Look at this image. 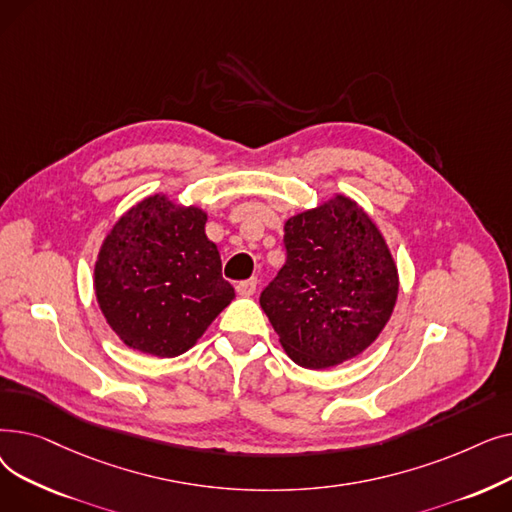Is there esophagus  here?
<instances>
[{
    "label": "esophagus",
    "instance_id": "obj_1",
    "mask_svg": "<svg viewBox=\"0 0 512 512\" xmlns=\"http://www.w3.org/2000/svg\"><path fill=\"white\" fill-rule=\"evenodd\" d=\"M257 290V280L255 278H249V280H242L236 284V292L240 294V297H253Z\"/></svg>",
    "mask_w": 512,
    "mask_h": 512
}]
</instances>
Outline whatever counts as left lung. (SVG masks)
Segmentation results:
<instances>
[{"mask_svg":"<svg viewBox=\"0 0 512 512\" xmlns=\"http://www.w3.org/2000/svg\"><path fill=\"white\" fill-rule=\"evenodd\" d=\"M286 263L259 303L286 355L328 369L380 336L398 297V270L378 226L344 195L284 224Z\"/></svg>","mask_w":512,"mask_h":512,"instance_id":"left-lung-1","label":"left lung"}]
</instances>
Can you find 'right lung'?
<instances>
[{
    "mask_svg": "<svg viewBox=\"0 0 512 512\" xmlns=\"http://www.w3.org/2000/svg\"><path fill=\"white\" fill-rule=\"evenodd\" d=\"M207 213L151 195L105 236L95 263L99 309L120 340L153 357L186 353L234 299Z\"/></svg>",
    "mask_w": 512,
    "mask_h": 512,
    "instance_id": "obj_1",
    "label": "right lung"
}]
</instances>
